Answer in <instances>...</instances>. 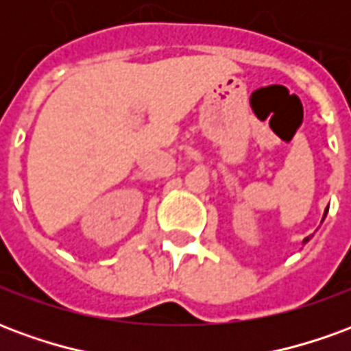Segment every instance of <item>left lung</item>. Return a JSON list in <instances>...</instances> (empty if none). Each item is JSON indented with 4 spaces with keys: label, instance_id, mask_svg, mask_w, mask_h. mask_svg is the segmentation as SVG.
<instances>
[{
    "label": "left lung",
    "instance_id": "obj_1",
    "mask_svg": "<svg viewBox=\"0 0 351 351\" xmlns=\"http://www.w3.org/2000/svg\"><path fill=\"white\" fill-rule=\"evenodd\" d=\"M327 210H329V206H327V208H325V213H324V218H322V221L325 220V216H327ZM310 241V237H306V239H304V241H302V244H306Z\"/></svg>",
    "mask_w": 351,
    "mask_h": 351
}]
</instances>
